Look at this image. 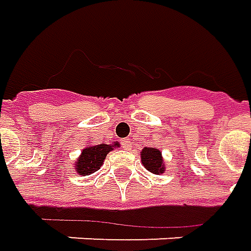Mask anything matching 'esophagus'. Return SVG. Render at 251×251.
<instances>
[{
    "instance_id": "obj_1",
    "label": "esophagus",
    "mask_w": 251,
    "mask_h": 251,
    "mask_svg": "<svg viewBox=\"0 0 251 251\" xmlns=\"http://www.w3.org/2000/svg\"><path fill=\"white\" fill-rule=\"evenodd\" d=\"M121 144H122V148H124V150H129V148L132 147V141L129 139H124L121 141Z\"/></svg>"
}]
</instances>
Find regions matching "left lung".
<instances>
[{
	"label": "left lung",
	"instance_id": "obj_1",
	"mask_svg": "<svg viewBox=\"0 0 251 251\" xmlns=\"http://www.w3.org/2000/svg\"><path fill=\"white\" fill-rule=\"evenodd\" d=\"M143 166L151 172L152 175H162L166 170V163L163 161V156L159 148L144 147L140 152Z\"/></svg>",
	"mask_w": 251,
	"mask_h": 251
}]
</instances>
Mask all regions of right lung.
<instances>
[{"label":"right lung","mask_w":251,"mask_h":251,"mask_svg":"<svg viewBox=\"0 0 251 251\" xmlns=\"http://www.w3.org/2000/svg\"><path fill=\"white\" fill-rule=\"evenodd\" d=\"M117 147H119L118 141H114L111 144H96V146H89L88 143V146L81 151V155L76 158L74 165L75 172L81 176L93 175L101 168L107 154Z\"/></svg>","instance_id":"add662e5"}]
</instances>
